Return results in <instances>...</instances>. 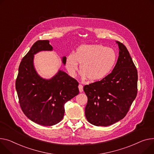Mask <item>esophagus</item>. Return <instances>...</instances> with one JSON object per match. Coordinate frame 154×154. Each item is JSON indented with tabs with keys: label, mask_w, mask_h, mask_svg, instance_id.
Wrapping results in <instances>:
<instances>
[{
	"label": "esophagus",
	"mask_w": 154,
	"mask_h": 154,
	"mask_svg": "<svg viewBox=\"0 0 154 154\" xmlns=\"http://www.w3.org/2000/svg\"><path fill=\"white\" fill-rule=\"evenodd\" d=\"M79 89L80 92H82L83 91V85H81V84H79Z\"/></svg>",
	"instance_id": "34e87169"
}]
</instances>
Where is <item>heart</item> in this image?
I'll use <instances>...</instances> for the list:
<instances>
[{
  "mask_svg": "<svg viewBox=\"0 0 154 154\" xmlns=\"http://www.w3.org/2000/svg\"><path fill=\"white\" fill-rule=\"evenodd\" d=\"M117 59L113 49L100 45L80 46L76 53L67 56L66 67L71 76H75L81 65V72L90 80L102 79L113 69Z\"/></svg>",
  "mask_w": 154,
  "mask_h": 154,
  "instance_id": "obj_1",
  "label": "heart"
}]
</instances>
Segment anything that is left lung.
<instances>
[{"instance_id": "8db88e82", "label": "left lung", "mask_w": 154, "mask_h": 154, "mask_svg": "<svg viewBox=\"0 0 154 154\" xmlns=\"http://www.w3.org/2000/svg\"><path fill=\"white\" fill-rule=\"evenodd\" d=\"M116 43L119 57L111 73L84 87L88 98L85 116L97 126H108L124 118L137 96V69L126 47Z\"/></svg>"}]
</instances>
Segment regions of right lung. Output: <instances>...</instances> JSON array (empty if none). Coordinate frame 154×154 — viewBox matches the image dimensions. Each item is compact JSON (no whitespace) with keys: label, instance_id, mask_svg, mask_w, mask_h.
Returning a JSON list of instances; mask_svg holds the SVG:
<instances>
[{"label":"right lung","instance_id":"add662e5","mask_svg":"<svg viewBox=\"0 0 154 154\" xmlns=\"http://www.w3.org/2000/svg\"><path fill=\"white\" fill-rule=\"evenodd\" d=\"M48 40H39L23 57L18 68L15 88L23 113L36 123L53 126L63 119L64 105L79 93L78 82L59 70L50 79L40 77L36 71L34 55L42 51H52ZM65 65L66 57L62 58Z\"/></svg>","mask_w":154,"mask_h":154}]
</instances>
